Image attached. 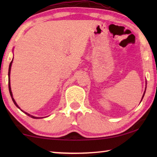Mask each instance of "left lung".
I'll use <instances>...</instances> for the list:
<instances>
[{"instance_id":"left-lung-1","label":"left lung","mask_w":157,"mask_h":157,"mask_svg":"<svg viewBox=\"0 0 157 157\" xmlns=\"http://www.w3.org/2000/svg\"><path fill=\"white\" fill-rule=\"evenodd\" d=\"M146 85H147V82H146ZM145 91H146V87H145V91H144V93H143V96H142V98H141V100H140V102H141V101H142V100H143V97H144V95H145Z\"/></svg>"}]
</instances>
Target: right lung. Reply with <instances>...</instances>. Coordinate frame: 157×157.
<instances>
[{"instance_id": "add662e5", "label": "right lung", "mask_w": 157, "mask_h": 157, "mask_svg": "<svg viewBox=\"0 0 157 157\" xmlns=\"http://www.w3.org/2000/svg\"><path fill=\"white\" fill-rule=\"evenodd\" d=\"M13 59H14V58H13ZM13 59H12V62H10V66H9V71H8V84H9V91H10V95H11V98H12V101H13V102L14 103V105L17 106V107L19 109H21V108L18 107V105H17V103L16 102V101H15V100L14 99V98H13V95H12V90H11V86H10V71H11V66H12V62H13ZM21 111H23V113H25L26 115H28V116H30V117H31V118H34V119H39V118H44V117H35V116H33V115H30V114H29L28 113H27V112H25V111H23L22 109H21Z\"/></svg>"}]
</instances>
